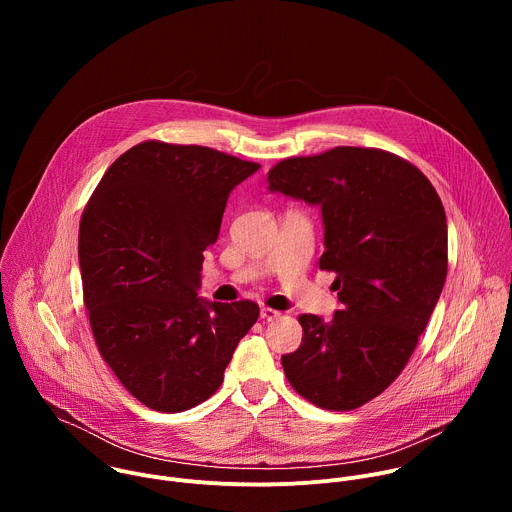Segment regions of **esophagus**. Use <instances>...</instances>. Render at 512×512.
<instances>
[{"instance_id":"1","label":"esophagus","mask_w":512,"mask_h":512,"mask_svg":"<svg viewBox=\"0 0 512 512\" xmlns=\"http://www.w3.org/2000/svg\"><path fill=\"white\" fill-rule=\"evenodd\" d=\"M279 316H281V314H279L277 310H273V308H267V306H265V308H261V318H263V320H267V322L277 320Z\"/></svg>"}]
</instances>
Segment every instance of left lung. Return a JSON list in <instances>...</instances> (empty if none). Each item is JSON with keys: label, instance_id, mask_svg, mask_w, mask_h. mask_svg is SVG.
I'll list each match as a JSON object with an SVG mask.
<instances>
[{"label": "left lung", "instance_id": "1", "mask_svg": "<svg viewBox=\"0 0 512 512\" xmlns=\"http://www.w3.org/2000/svg\"><path fill=\"white\" fill-rule=\"evenodd\" d=\"M269 190L322 206L326 251L342 310L330 322L302 314L296 352L281 356L298 395L352 411L405 369L448 275L446 210L431 182L401 156L338 145L285 158Z\"/></svg>", "mask_w": 512, "mask_h": 512}]
</instances>
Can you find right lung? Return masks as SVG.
I'll use <instances>...</instances> for the list:
<instances>
[{"instance_id":"1","label":"right lung","mask_w":512,"mask_h":512,"mask_svg":"<svg viewBox=\"0 0 512 512\" xmlns=\"http://www.w3.org/2000/svg\"><path fill=\"white\" fill-rule=\"evenodd\" d=\"M257 168L204 145L148 139L109 166L83 210L79 263L93 338L145 407L178 413L214 395L259 318L251 300L196 298L229 194Z\"/></svg>"}]
</instances>
